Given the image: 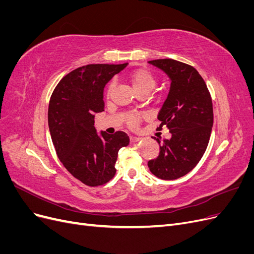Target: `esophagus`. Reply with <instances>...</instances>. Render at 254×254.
I'll return each mask as SVG.
<instances>
[{"label": "esophagus", "instance_id": "obj_1", "mask_svg": "<svg viewBox=\"0 0 254 254\" xmlns=\"http://www.w3.org/2000/svg\"><path fill=\"white\" fill-rule=\"evenodd\" d=\"M141 141V137L139 136H130V142L131 143H135V142H139Z\"/></svg>", "mask_w": 254, "mask_h": 254}]
</instances>
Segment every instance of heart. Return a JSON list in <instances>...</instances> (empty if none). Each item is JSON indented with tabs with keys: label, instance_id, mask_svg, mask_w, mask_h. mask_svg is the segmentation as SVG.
<instances>
[{
	"label": "heart",
	"instance_id": "heart-1",
	"mask_svg": "<svg viewBox=\"0 0 254 254\" xmlns=\"http://www.w3.org/2000/svg\"><path fill=\"white\" fill-rule=\"evenodd\" d=\"M127 79L131 82L134 90L139 93H148L157 86L158 79L151 70L147 67H137L126 74ZM114 89V83L110 82L106 89V97L109 98ZM144 118L142 113H130L128 115L127 123L131 128H136L140 125V122Z\"/></svg>",
	"mask_w": 254,
	"mask_h": 254
}]
</instances>
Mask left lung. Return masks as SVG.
Returning <instances> with one entry per match:
<instances>
[{
  "label": "left lung",
  "mask_w": 254,
  "mask_h": 254,
  "mask_svg": "<svg viewBox=\"0 0 254 254\" xmlns=\"http://www.w3.org/2000/svg\"><path fill=\"white\" fill-rule=\"evenodd\" d=\"M172 80L171 90L161 108L157 130L167 128L170 140H157L160 153L148 162L149 171L163 180L186 176L198 164L206 150L213 126L210 91L195 67L174 59L150 60Z\"/></svg>",
  "instance_id": "obj_1"
}]
</instances>
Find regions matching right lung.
Instances as JSON below:
<instances>
[{
    "instance_id": "1",
    "label": "right lung",
    "mask_w": 254,
    "mask_h": 254,
    "mask_svg": "<svg viewBox=\"0 0 254 254\" xmlns=\"http://www.w3.org/2000/svg\"><path fill=\"white\" fill-rule=\"evenodd\" d=\"M128 64H88L66 74L54 89L49 128L60 162L88 187L109 182L117 173L119 150L129 144L123 131L110 135L94 127V114L104 111V88Z\"/></svg>"
}]
</instances>
